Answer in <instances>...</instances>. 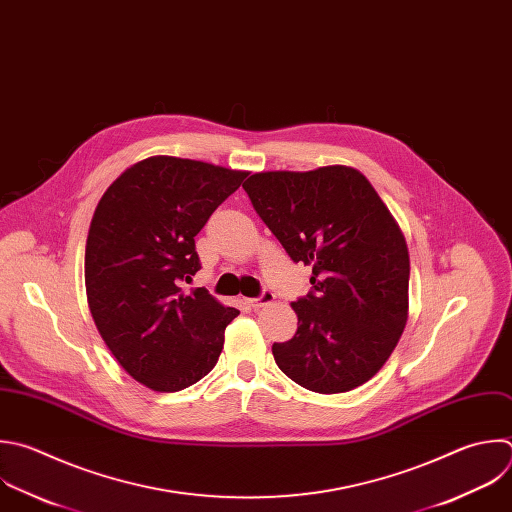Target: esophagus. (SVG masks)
Listing matches in <instances>:
<instances>
[{"instance_id": "obj_1", "label": "esophagus", "mask_w": 512, "mask_h": 512, "mask_svg": "<svg viewBox=\"0 0 512 512\" xmlns=\"http://www.w3.org/2000/svg\"><path fill=\"white\" fill-rule=\"evenodd\" d=\"M273 301H275V293L269 291V289H265L259 297H249V299H245V303H247L249 307H253V309H259V307L269 305V303H273Z\"/></svg>"}]
</instances>
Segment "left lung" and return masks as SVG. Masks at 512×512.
<instances>
[{
    "instance_id": "1",
    "label": "left lung",
    "mask_w": 512,
    "mask_h": 512,
    "mask_svg": "<svg viewBox=\"0 0 512 512\" xmlns=\"http://www.w3.org/2000/svg\"><path fill=\"white\" fill-rule=\"evenodd\" d=\"M253 209L295 263L311 265V291L291 303L297 331L273 344L279 370L317 394L374 378L408 319L406 239L370 181L350 166L255 173Z\"/></svg>"
}]
</instances>
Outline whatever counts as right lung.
<instances>
[{
  "label": "right lung",
  "mask_w": 512,
  "mask_h": 512,
  "mask_svg": "<svg viewBox=\"0 0 512 512\" xmlns=\"http://www.w3.org/2000/svg\"><path fill=\"white\" fill-rule=\"evenodd\" d=\"M249 173L201 160L150 156L102 195L86 241L88 307L118 364L154 392H179L217 364L239 315L205 287L195 237Z\"/></svg>",
  "instance_id": "add662e5"
}]
</instances>
